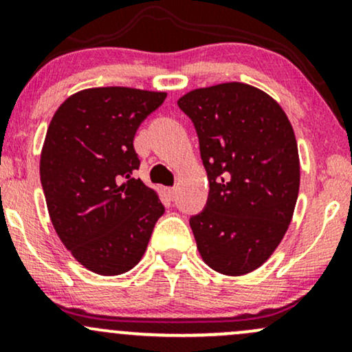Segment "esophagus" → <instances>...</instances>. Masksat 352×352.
<instances>
[{
  "instance_id": "esophagus-1",
  "label": "esophagus",
  "mask_w": 352,
  "mask_h": 352,
  "mask_svg": "<svg viewBox=\"0 0 352 352\" xmlns=\"http://www.w3.org/2000/svg\"><path fill=\"white\" fill-rule=\"evenodd\" d=\"M165 193H167V197H168V199L173 200V199H175L177 188H175V187H168V188H165Z\"/></svg>"
}]
</instances>
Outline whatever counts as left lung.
<instances>
[{"mask_svg":"<svg viewBox=\"0 0 352 352\" xmlns=\"http://www.w3.org/2000/svg\"><path fill=\"white\" fill-rule=\"evenodd\" d=\"M200 142L210 192L190 218L210 268L241 276L260 268L281 243L300 192V155L292 122L261 89L223 82L179 99Z\"/></svg>","mask_w":352,"mask_h":352,"instance_id":"left-lung-1","label":"left lung"}]
</instances>
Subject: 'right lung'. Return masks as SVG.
<instances>
[{
    "mask_svg": "<svg viewBox=\"0 0 352 352\" xmlns=\"http://www.w3.org/2000/svg\"><path fill=\"white\" fill-rule=\"evenodd\" d=\"M167 92L92 87L60 104L47 127L39 175L52 227L84 268L116 276L147 250L165 208L134 179V137Z\"/></svg>",
    "mask_w": 352,
    "mask_h": 352,
    "instance_id": "right-lung-1",
    "label": "right lung"
}]
</instances>
